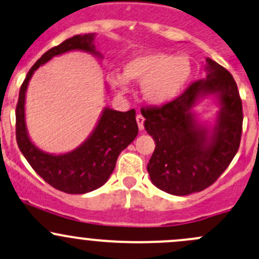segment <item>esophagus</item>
I'll return each mask as SVG.
<instances>
[{"label": "esophagus", "mask_w": 259, "mask_h": 259, "mask_svg": "<svg viewBox=\"0 0 259 259\" xmlns=\"http://www.w3.org/2000/svg\"><path fill=\"white\" fill-rule=\"evenodd\" d=\"M137 121H138V125H139V129L143 130L144 129V121H145V118H144L141 114H138L137 115Z\"/></svg>", "instance_id": "obj_1"}]
</instances>
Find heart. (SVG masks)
<instances>
[{"label": "heart", "mask_w": 259, "mask_h": 259, "mask_svg": "<svg viewBox=\"0 0 259 259\" xmlns=\"http://www.w3.org/2000/svg\"><path fill=\"white\" fill-rule=\"evenodd\" d=\"M124 74L113 73L108 77L111 87L126 92L129 80L141 84L144 99L154 105H162L175 99L184 91L192 74L187 57L148 52L133 57L124 67Z\"/></svg>", "instance_id": "heart-1"}]
</instances>
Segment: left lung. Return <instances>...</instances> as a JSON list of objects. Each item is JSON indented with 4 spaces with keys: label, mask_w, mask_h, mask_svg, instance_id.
<instances>
[{
    "label": "left lung",
    "mask_w": 259,
    "mask_h": 259,
    "mask_svg": "<svg viewBox=\"0 0 259 259\" xmlns=\"http://www.w3.org/2000/svg\"><path fill=\"white\" fill-rule=\"evenodd\" d=\"M206 78L192 83L172 102L141 109L144 126L155 140L148 172L157 189L176 196L211 186L237 154L242 134V100L232 74L206 58ZM206 96L220 105L217 121L207 127L193 111Z\"/></svg>",
    "instance_id": "1"
}]
</instances>
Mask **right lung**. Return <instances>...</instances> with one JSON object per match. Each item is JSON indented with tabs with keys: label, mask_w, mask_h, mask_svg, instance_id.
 I'll return each mask as SVG.
<instances>
[{
	"label": "right lung",
	"mask_w": 259,
	"mask_h": 259,
	"mask_svg": "<svg viewBox=\"0 0 259 259\" xmlns=\"http://www.w3.org/2000/svg\"><path fill=\"white\" fill-rule=\"evenodd\" d=\"M94 39L95 33L77 34L46 52L27 73L16 108V139L21 152L47 184L67 194H87L103 186L115 168L119 154L134 141L139 132L134 109L124 113L105 107L92 134L74 150L48 154L38 149L29 138L24 102L34 70L53 57L70 51H83L102 58V54L95 51Z\"/></svg>",
	"instance_id": "right-lung-1"
}]
</instances>
